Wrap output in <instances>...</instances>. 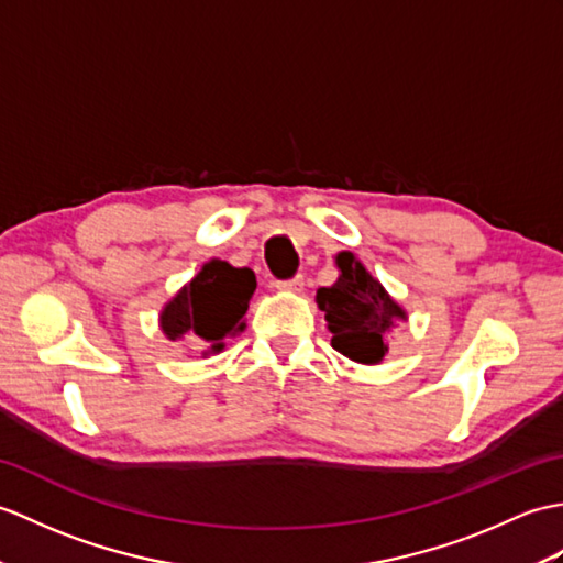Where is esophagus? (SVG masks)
Wrapping results in <instances>:
<instances>
[{"label":"esophagus","instance_id":"1","mask_svg":"<svg viewBox=\"0 0 563 563\" xmlns=\"http://www.w3.org/2000/svg\"><path fill=\"white\" fill-rule=\"evenodd\" d=\"M276 287H278V290H285V292H302L305 278L292 276V278H285V280H276Z\"/></svg>","mask_w":563,"mask_h":563}]
</instances>
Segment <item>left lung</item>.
I'll return each instance as SVG.
<instances>
[{"mask_svg": "<svg viewBox=\"0 0 563 563\" xmlns=\"http://www.w3.org/2000/svg\"><path fill=\"white\" fill-rule=\"evenodd\" d=\"M335 261L341 278L317 290V305L333 333L331 345L350 360L374 364L388 350L384 343L386 331L394 329L396 319H405V311L355 256L343 252Z\"/></svg>", "mask_w": 563, "mask_h": 563, "instance_id": "left-lung-1", "label": "left lung"}]
</instances>
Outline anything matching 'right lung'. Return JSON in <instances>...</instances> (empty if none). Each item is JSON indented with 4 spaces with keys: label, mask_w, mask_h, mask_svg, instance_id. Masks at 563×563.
<instances>
[{
    "label": "right lung",
    "mask_w": 563,
    "mask_h": 563,
    "mask_svg": "<svg viewBox=\"0 0 563 563\" xmlns=\"http://www.w3.org/2000/svg\"><path fill=\"white\" fill-rule=\"evenodd\" d=\"M256 290L252 268H234L225 261H211L185 290L169 302L161 317L169 341L181 335L220 350L225 338L244 329V313Z\"/></svg>",
    "instance_id": "obj_1"
}]
</instances>
